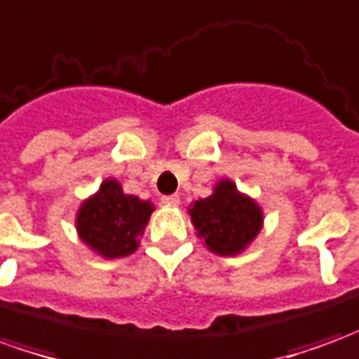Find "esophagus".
I'll list each match as a JSON object with an SVG mask.
<instances>
[{
  "label": "esophagus",
  "instance_id": "34e87169",
  "mask_svg": "<svg viewBox=\"0 0 359 359\" xmlns=\"http://www.w3.org/2000/svg\"><path fill=\"white\" fill-rule=\"evenodd\" d=\"M161 203H165V205H179L180 198L177 194L163 196V198H161Z\"/></svg>",
  "mask_w": 359,
  "mask_h": 359
}]
</instances>
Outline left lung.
<instances>
[{
	"instance_id": "8db88e82",
	"label": "left lung",
	"mask_w": 359,
	"mask_h": 359,
	"mask_svg": "<svg viewBox=\"0 0 359 359\" xmlns=\"http://www.w3.org/2000/svg\"><path fill=\"white\" fill-rule=\"evenodd\" d=\"M198 236L219 256H234L262 231L264 215L254 200L236 192L231 180H221L215 192L190 208Z\"/></svg>"
}]
</instances>
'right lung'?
Masks as SVG:
<instances>
[{"mask_svg": "<svg viewBox=\"0 0 359 359\" xmlns=\"http://www.w3.org/2000/svg\"><path fill=\"white\" fill-rule=\"evenodd\" d=\"M151 211V203L123 194L117 180L109 179L82 203L76 229L82 241L103 257H125L138 248Z\"/></svg>", "mask_w": 359, "mask_h": 359, "instance_id": "obj_1", "label": "right lung"}]
</instances>
